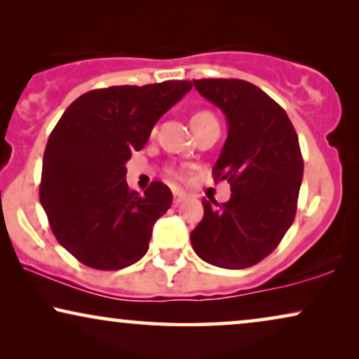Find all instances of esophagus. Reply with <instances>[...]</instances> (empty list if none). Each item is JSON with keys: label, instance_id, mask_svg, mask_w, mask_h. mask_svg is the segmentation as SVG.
Returning a JSON list of instances; mask_svg holds the SVG:
<instances>
[{"label": "esophagus", "instance_id": "1", "mask_svg": "<svg viewBox=\"0 0 359 359\" xmlns=\"http://www.w3.org/2000/svg\"><path fill=\"white\" fill-rule=\"evenodd\" d=\"M184 199H186V194L183 193V191H175V193H173V203H175L176 205L183 203Z\"/></svg>", "mask_w": 359, "mask_h": 359}]
</instances>
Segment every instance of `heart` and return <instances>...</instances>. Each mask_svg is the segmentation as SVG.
I'll return each instance as SVG.
<instances>
[{
	"label": "heart",
	"instance_id": "1",
	"mask_svg": "<svg viewBox=\"0 0 359 359\" xmlns=\"http://www.w3.org/2000/svg\"><path fill=\"white\" fill-rule=\"evenodd\" d=\"M212 119H215V117L210 114L209 111H199V112H194L193 117H191V122L212 121ZM168 175L171 176V178H175V180H183V173H180V171L175 170V168H170L168 170Z\"/></svg>",
	"mask_w": 359,
	"mask_h": 359
}]
</instances>
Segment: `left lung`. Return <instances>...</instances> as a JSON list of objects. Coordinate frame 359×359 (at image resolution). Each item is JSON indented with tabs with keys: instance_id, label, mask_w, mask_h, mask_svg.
Listing matches in <instances>:
<instances>
[{
	"instance_id": "8db88e82",
	"label": "left lung",
	"mask_w": 359,
	"mask_h": 359,
	"mask_svg": "<svg viewBox=\"0 0 359 359\" xmlns=\"http://www.w3.org/2000/svg\"><path fill=\"white\" fill-rule=\"evenodd\" d=\"M227 117L229 135L212 175L230 183L227 203L203 199L191 245L219 268L253 266L278 247L296 217L304 175L301 147L286 111L258 86L235 78L193 80Z\"/></svg>"
}]
</instances>
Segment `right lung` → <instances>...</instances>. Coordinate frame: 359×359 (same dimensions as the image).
I'll use <instances>...</instances> for the list:
<instances>
[{
  "mask_svg": "<svg viewBox=\"0 0 359 359\" xmlns=\"http://www.w3.org/2000/svg\"><path fill=\"white\" fill-rule=\"evenodd\" d=\"M193 83L109 86L72 102L48 137L39 198L58 243L86 266H130L149 250L151 229L170 209V188L129 189L126 163L156 121Z\"/></svg>",
  "mask_w": 359,
  "mask_h": 359,
  "instance_id": "add662e5",
  "label": "right lung"
}]
</instances>
